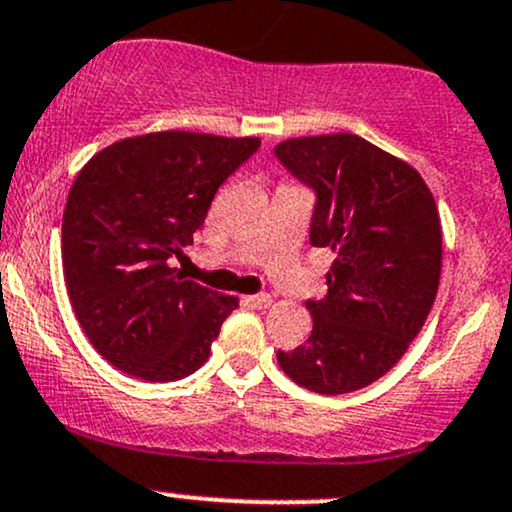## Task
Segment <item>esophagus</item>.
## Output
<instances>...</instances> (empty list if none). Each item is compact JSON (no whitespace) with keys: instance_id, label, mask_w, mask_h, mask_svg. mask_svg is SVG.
Returning <instances> with one entry per match:
<instances>
[{"instance_id":"esophagus-1","label":"esophagus","mask_w":512,"mask_h":512,"mask_svg":"<svg viewBox=\"0 0 512 512\" xmlns=\"http://www.w3.org/2000/svg\"><path fill=\"white\" fill-rule=\"evenodd\" d=\"M243 301H245V306L262 311V308H267L269 303H272V296H269V294H255V296H245Z\"/></svg>"}]
</instances>
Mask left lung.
Here are the masks:
<instances>
[{"mask_svg": "<svg viewBox=\"0 0 512 512\" xmlns=\"http://www.w3.org/2000/svg\"><path fill=\"white\" fill-rule=\"evenodd\" d=\"M274 157L316 196L311 245L335 252L328 294L306 301L311 335L279 350V367L325 396L364 389L403 357L435 303V199L411 165L352 133L286 140Z\"/></svg>", "mask_w": 512, "mask_h": 512, "instance_id": "8db88e82", "label": "left lung"}]
</instances>
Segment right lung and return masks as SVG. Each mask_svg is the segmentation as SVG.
<instances>
[{"label":"right lung","mask_w":512,"mask_h":512,"mask_svg":"<svg viewBox=\"0 0 512 512\" xmlns=\"http://www.w3.org/2000/svg\"><path fill=\"white\" fill-rule=\"evenodd\" d=\"M257 148V138L148 133L109 145L77 174L63 216L65 286L84 335L123 374L165 384L209 359L238 299L170 265Z\"/></svg>","instance_id":"1"}]
</instances>
